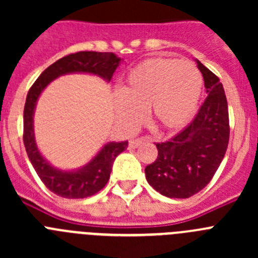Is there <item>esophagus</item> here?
Returning a JSON list of instances; mask_svg holds the SVG:
<instances>
[{
  "label": "esophagus",
  "mask_w": 258,
  "mask_h": 258,
  "mask_svg": "<svg viewBox=\"0 0 258 258\" xmlns=\"http://www.w3.org/2000/svg\"><path fill=\"white\" fill-rule=\"evenodd\" d=\"M147 141H149V138H137V140H132L131 142H129V147H131V149H137V147H138V146H141L142 145V143H145V142H147Z\"/></svg>",
  "instance_id": "1"
}]
</instances>
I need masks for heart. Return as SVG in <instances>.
<instances>
[{"label":"heart","mask_w":258,"mask_h":258,"mask_svg":"<svg viewBox=\"0 0 258 258\" xmlns=\"http://www.w3.org/2000/svg\"><path fill=\"white\" fill-rule=\"evenodd\" d=\"M202 92L203 76L191 61L147 59L129 71L121 94L115 97V112L122 124L132 125L147 108L155 127L174 132L192 118Z\"/></svg>","instance_id":"heart-1"}]
</instances>
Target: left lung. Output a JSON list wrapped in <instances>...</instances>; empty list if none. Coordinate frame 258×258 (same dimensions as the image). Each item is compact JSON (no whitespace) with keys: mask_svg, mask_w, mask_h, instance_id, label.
<instances>
[{"mask_svg":"<svg viewBox=\"0 0 258 258\" xmlns=\"http://www.w3.org/2000/svg\"><path fill=\"white\" fill-rule=\"evenodd\" d=\"M208 97L190 125L172 140L156 143L157 157L146 179L161 195L186 199L206 187L226 154L230 126L222 84L197 59Z\"/></svg>","mask_w":258,"mask_h":258,"instance_id":"1","label":"left lung"}]
</instances>
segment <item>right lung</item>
<instances>
[{"label":"right lung","instance_id":"obj_1","mask_svg":"<svg viewBox=\"0 0 258 258\" xmlns=\"http://www.w3.org/2000/svg\"><path fill=\"white\" fill-rule=\"evenodd\" d=\"M121 60L122 59L113 52L79 51L70 54L49 66L29 89L23 113V142L29 160L41 181L51 192L59 197L67 199H84L101 191L108 182L116 156L126 150L127 141L106 143L92 160L79 169H58L41 155L36 145L33 116L38 97L52 80L68 74L95 75L109 83Z\"/></svg>","mask_w":258,"mask_h":258}]
</instances>
